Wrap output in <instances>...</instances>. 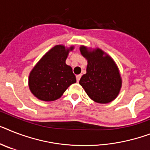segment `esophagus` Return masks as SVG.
Returning <instances> with one entry per match:
<instances>
[{
  "label": "esophagus",
  "mask_w": 150,
  "mask_h": 150,
  "mask_svg": "<svg viewBox=\"0 0 150 150\" xmlns=\"http://www.w3.org/2000/svg\"><path fill=\"white\" fill-rule=\"evenodd\" d=\"M80 77H81V75H80V74H78V75H76V81H77V82H79V81H80Z\"/></svg>",
  "instance_id": "1"
}]
</instances>
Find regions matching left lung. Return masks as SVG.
<instances>
[{
  "label": "left lung",
  "mask_w": 150,
  "mask_h": 150,
  "mask_svg": "<svg viewBox=\"0 0 150 150\" xmlns=\"http://www.w3.org/2000/svg\"><path fill=\"white\" fill-rule=\"evenodd\" d=\"M80 50L87 66L79 83L94 102L108 103L114 100L120 92L122 78L113 59L100 48L82 45Z\"/></svg>",
  "instance_id": "8db88e82"
}]
</instances>
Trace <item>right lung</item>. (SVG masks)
Returning a JSON list of instances; mask_svg holds the SVG:
<instances>
[{"instance_id":"obj_1","label":"right lung","mask_w":150,"mask_h":150,"mask_svg":"<svg viewBox=\"0 0 150 150\" xmlns=\"http://www.w3.org/2000/svg\"><path fill=\"white\" fill-rule=\"evenodd\" d=\"M74 49V46H54L33 67L29 74L28 86L36 98L47 102L57 100L76 82L72 68L66 64L69 52Z\"/></svg>"}]
</instances>
